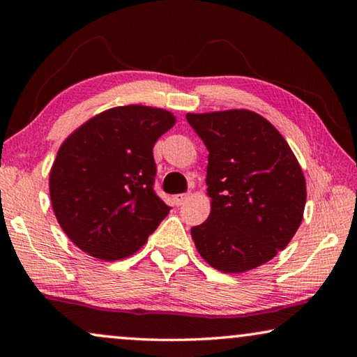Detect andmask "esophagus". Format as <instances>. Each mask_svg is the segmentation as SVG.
Returning <instances> with one entry per match:
<instances>
[{
    "label": "esophagus",
    "mask_w": 357,
    "mask_h": 357,
    "mask_svg": "<svg viewBox=\"0 0 357 357\" xmlns=\"http://www.w3.org/2000/svg\"><path fill=\"white\" fill-rule=\"evenodd\" d=\"M189 198V195L187 193H181V195H174L173 197V203L176 204V206H181V204H184V202Z\"/></svg>",
    "instance_id": "obj_1"
}]
</instances>
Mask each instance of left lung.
<instances>
[{"label": "left lung", "instance_id": "obj_1", "mask_svg": "<svg viewBox=\"0 0 357 357\" xmlns=\"http://www.w3.org/2000/svg\"><path fill=\"white\" fill-rule=\"evenodd\" d=\"M209 151L208 220L190 234L198 253L220 273L268 263L298 231L305 178L285 138L250 110L187 113Z\"/></svg>", "mask_w": 357, "mask_h": 357}]
</instances>
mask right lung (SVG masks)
<instances>
[{
	"mask_svg": "<svg viewBox=\"0 0 357 357\" xmlns=\"http://www.w3.org/2000/svg\"><path fill=\"white\" fill-rule=\"evenodd\" d=\"M174 123L164 108L114 107L63 142L48 187L59 227L78 249L104 261L128 258L168 215L153 187V148Z\"/></svg>",
	"mask_w": 357,
	"mask_h": 357,
	"instance_id": "add662e5",
	"label": "right lung"
}]
</instances>
